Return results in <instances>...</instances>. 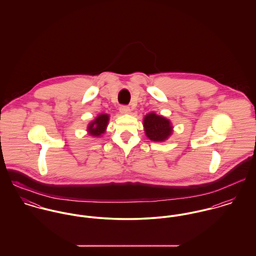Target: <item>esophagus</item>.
<instances>
[{
  "label": "esophagus",
  "instance_id": "34e87169",
  "mask_svg": "<svg viewBox=\"0 0 256 256\" xmlns=\"http://www.w3.org/2000/svg\"><path fill=\"white\" fill-rule=\"evenodd\" d=\"M119 111H120V113H122V114H129V113L131 112V110H130V108H128V106H121V108H119Z\"/></svg>",
  "mask_w": 256,
  "mask_h": 256
}]
</instances>
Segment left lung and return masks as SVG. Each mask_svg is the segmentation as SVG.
I'll list each match as a JSON object with an SVG mask.
<instances>
[{"label":"left lung","mask_w":256,"mask_h":256,"mask_svg":"<svg viewBox=\"0 0 256 256\" xmlns=\"http://www.w3.org/2000/svg\"><path fill=\"white\" fill-rule=\"evenodd\" d=\"M146 137L152 142H164L174 132V126L170 119L154 112H150L143 120Z\"/></svg>","instance_id":"1"}]
</instances>
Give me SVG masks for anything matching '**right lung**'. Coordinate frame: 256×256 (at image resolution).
I'll return each instance as SVG.
<instances>
[{"label":"right lung","mask_w":256,"mask_h":256,"mask_svg":"<svg viewBox=\"0 0 256 256\" xmlns=\"http://www.w3.org/2000/svg\"><path fill=\"white\" fill-rule=\"evenodd\" d=\"M110 122V115L106 113L98 114L92 121L88 124L86 132L88 135L98 138L106 132V128Z\"/></svg>","instance_id":"1"}]
</instances>
